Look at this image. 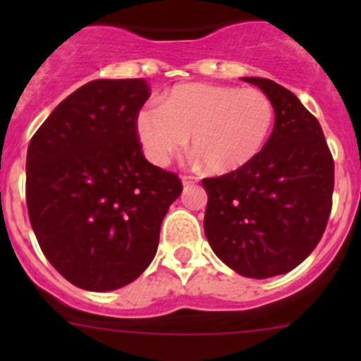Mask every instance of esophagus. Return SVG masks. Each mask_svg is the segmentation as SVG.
I'll return each mask as SVG.
<instances>
[{
    "instance_id": "1",
    "label": "esophagus",
    "mask_w": 361,
    "mask_h": 361,
    "mask_svg": "<svg viewBox=\"0 0 361 361\" xmlns=\"http://www.w3.org/2000/svg\"><path fill=\"white\" fill-rule=\"evenodd\" d=\"M197 183V177H193V175H183V184L184 186H191V184Z\"/></svg>"
}]
</instances>
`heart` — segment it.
<instances>
[{
    "label": "heart",
    "mask_w": 361,
    "mask_h": 361,
    "mask_svg": "<svg viewBox=\"0 0 361 361\" xmlns=\"http://www.w3.org/2000/svg\"><path fill=\"white\" fill-rule=\"evenodd\" d=\"M275 124V106L257 88L184 85L162 106L137 111L135 133L146 157L170 164L188 146L215 173H229L250 164L262 152Z\"/></svg>",
    "instance_id": "heart-1"
}]
</instances>
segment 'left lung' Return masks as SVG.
<instances>
[{"label":"left lung","mask_w":361,"mask_h":361,"mask_svg":"<svg viewBox=\"0 0 361 361\" xmlns=\"http://www.w3.org/2000/svg\"><path fill=\"white\" fill-rule=\"evenodd\" d=\"M275 106V128L250 164L202 178L204 231L216 257L247 279L295 269L327 228L334 161L322 126L293 92L271 79L244 78Z\"/></svg>","instance_id":"8db88e82"}]
</instances>
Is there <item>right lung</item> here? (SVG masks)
I'll return each instance as SVG.
<instances>
[{"instance_id":"1","label":"right lung","mask_w":361,"mask_h":361,"mask_svg":"<svg viewBox=\"0 0 361 361\" xmlns=\"http://www.w3.org/2000/svg\"><path fill=\"white\" fill-rule=\"evenodd\" d=\"M145 79H97L70 94L27 152V208L41 251L70 283L114 291L149 266L177 173L145 159L135 116Z\"/></svg>"}]
</instances>
